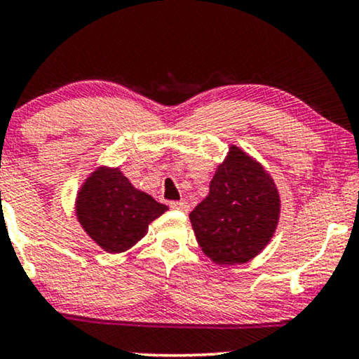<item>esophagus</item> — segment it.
Returning <instances> with one entry per match:
<instances>
[{"label":"esophagus","instance_id":"obj_1","mask_svg":"<svg viewBox=\"0 0 359 359\" xmlns=\"http://www.w3.org/2000/svg\"><path fill=\"white\" fill-rule=\"evenodd\" d=\"M170 207L175 208V210H180V212H187L190 205L187 201H177V202H170Z\"/></svg>","mask_w":359,"mask_h":359}]
</instances>
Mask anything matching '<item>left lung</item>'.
<instances>
[{
    "mask_svg": "<svg viewBox=\"0 0 359 359\" xmlns=\"http://www.w3.org/2000/svg\"><path fill=\"white\" fill-rule=\"evenodd\" d=\"M189 217L202 252L213 263L240 265L270 243L280 219V194L260 162L230 146L210 180V192Z\"/></svg>",
    "mask_w": 359,
    "mask_h": 359,
    "instance_id": "obj_1",
    "label": "left lung"
}]
</instances>
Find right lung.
<instances>
[{
    "instance_id": "right-lung-1",
    "label": "right lung",
    "mask_w": 359,
    "mask_h": 359,
    "mask_svg": "<svg viewBox=\"0 0 359 359\" xmlns=\"http://www.w3.org/2000/svg\"><path fill=\"white\" fill-rule=\"evenodd\" d=\"M76 217L84 232L107 253H122L146 237L149 224L167 208L135 189L119 167L99 165L76 195Z\"/></svg>"
}]
</instances>
